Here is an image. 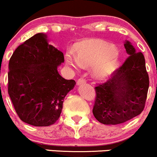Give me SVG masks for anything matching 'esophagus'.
<instances>
[{
  "mask_svg": "<svg viewBox=\"0 0 157 157\" xmlns=\"http://www.w3.org/2000/svg\"><path fill=\"white\" fill-rule=\"evenodd\" d=\"M86 83V79L84 78H80L77 81V85H83V84Z\"/></svg>",
  "mask_w": 157,
  "mask_h": 157,
  "instance_id": "esophagus-1",
  "label": "esophagus"
}]
</instances>
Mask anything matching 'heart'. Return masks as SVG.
<instances>
[{"label":"heart","mask_w":157,"mask_h":157,"mask_svg":"<svg viewBox=\"0 0 157 157\" xmlns=\"http://www.w3.org/2000/svg\"><path fill=\"white\" fill-rule=\"evenodd\" d=\"M65 58L68 66L77 70L91 67V76L100 82L109 79L121 66L117 47L101 40L83 42L77 46L76 54L67 50Z\"/></svg>","instance_id":"1"}]
</instances>
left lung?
I'll return each mask as SVG.
<instances>
[{"mask_svg": "<svg viewBox=\"0 0 157 157\" xmlns=\"http://www.w3.org/2000/svg\"><path fill=\"white\" fill-rule=\"evenodd\" d=\"M128 57L118 70L106 82L95 88L92 112L104 124H119L139 115L145 106L149 75L145 59L129 41L124 43Z\"/></svg>", "mask_w": 157, "mask_h": 157, "instance_id": "8db88e82", "label": "left lung"}]
</instances>
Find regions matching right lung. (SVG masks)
Wrapping results in <instances>:
<instances>
[{"instance_id":"add662e5","label":"right lung","mask_w":157,"mask_h":157,"mask_svg":"<svg viewBox=\"0 0 157 157\" xmlns=\"http://www.w3.org/2000/svg\"><path fill=\"white\" fill-rule=\"evenodd\" d=\"M63 63V52L41 33L15 49L9 61L7 89L22 121L47 127L59 118L65 97L75 85L59 74L57 68Z\"/></svg>"}]
</instances>
